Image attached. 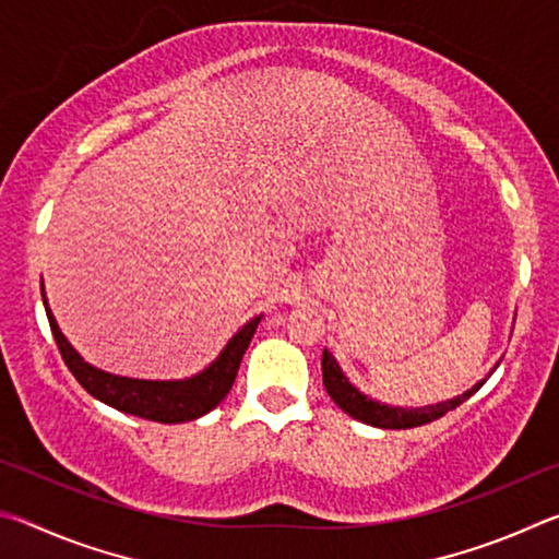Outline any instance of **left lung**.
<instances>
[{
    "label": "left lung",
    "mask_w": 559,
    "mask_h": 559,
    "mask_svg": "<svg viewBox=\"0 0 559 559\" xmlns=\"http://www.w3.org/2000/svg\"><path fill=\"white\" fill-rule=\"evenodd\" d=\"M320 365H323V384L330 394V400H333L345 414L353 416V419L370 424V427H377V429H412V427H421V424H429L433 419H441L443 414L456 409L459 404L466 402L468 396L476 394L480 386L486 384V380L496 372V367L500 362H496L493 370L486 374V380L473 384L468 392L453 396V400H447V402L429 404V406H392L362 394L353 382L347 380L345 372L340 370L337 359L333 357V353H328V349H323V362Z\"/></svg>",
    "instance_id": "8db88e82"
}]
</instances>
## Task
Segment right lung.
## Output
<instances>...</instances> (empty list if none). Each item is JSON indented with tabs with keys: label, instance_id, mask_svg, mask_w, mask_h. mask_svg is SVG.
Instances as JSON below:
<instances>
[{
	"label": "right lung",
	"instance_id": "obj_1",
	"mask_svg": "<svg viewBox=\"0 0 559 559\" xmlns=\"http://www.w3.org/2000/svg\"><path fill=\"white\" fill-rule=\"evenodd\" d=\"M41 298L63 362L75 380H79L83 390L91 396H96L103 404L112 406V409L159 424H182L200 419V416L212 412L214 406L229 394L246 347H249L251 337L257 333L263 318H251L249 323L226 343L219 357H216L210 367H204L202 372L185 377V380H135V377H120L88 365L86 359L75 353V347L66 340L59 323H56L49 300H46L44 283Z\"/></svg>",
	"mask_w": 559,
	"mask_h": 559
}]
</instances>
